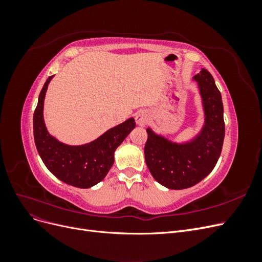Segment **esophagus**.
<instances>
[{
    "label": "esophagus",
    "mask_w": 262,
    "mask_h": 262,
    "mask_svg": "<svg viewBox=\"0 0 262 262\" xmlns=\"http://www.w3.org/2000/svg\"><path fill=\"white\" fill-rule=\"evenodd\" d=\"M149 120V115L146 113V112H139L137 115H136V121H137V124L140 125V126H144Z\"/></svg>",
    "instance_id": "obj_1"
}]
</instances>
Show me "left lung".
Wrapping results in <instances>:
<instances>
[{
    "mask_svg": "<svg viewBox=\"0 0 262 262\" xmlns=\"http://www.w3.org/2000/svg\"><path fill=\"white\" fill-rule=\"evenodd\" d=\"M198 82L204 110V124L198 136L186 143H175L146 129L145 162L154 179L168 189H187L207 177L222 152L225 123L221 93L208 70L202 69Z\"/></svg>",
    "mask_w": 262,
    "mask_h": 262,
    "instance_id": "left-lung-1",
    "label": "left lung"
}]
</instances>
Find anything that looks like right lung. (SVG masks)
Masks as SVG:
<instances>
[{"instance_id":"right-lung-1","label":"right lung","mask_w":262,"mask_h":262,"mask_svg":"<svg viewBox=\"0 0 262 262\" xmlns=\"http://www.w3.org/2000/svg\"><path fill=\"white\" fill-rule=\"evenodd\" d=\"M53 76H49L39 94L34 113V138L39 155L53 175L77 188H91L106 177L115 162V150L136 126L133 118L106 131L98 139L83 145L61 143L46 128L43 101Z\"/></svg>"}]
</instances>
